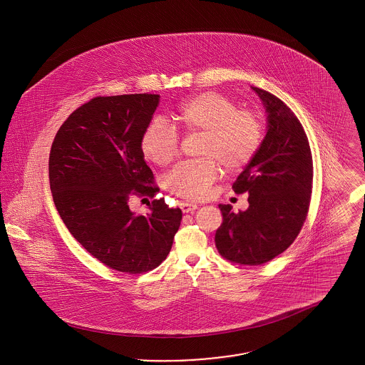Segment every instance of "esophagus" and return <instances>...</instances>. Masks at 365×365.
I'll return each mask as SVG.
<instances>
[{"label": "esophagus", "mask_w": 365, "mask_h": 365, "mask_svg": "<svg viewBox=\"0 0 365 365\" xmlns=\"http://www.w3.org/2000/svg\"><path fill=\"white\" fill-rule=\"evenodd\" d=\"M180 209H182L183 213H190V212H194L197 209V205L191 204V202H182L180 204Z\"/></svg>", "instance_id": "esophagus-1"}]
</instances>
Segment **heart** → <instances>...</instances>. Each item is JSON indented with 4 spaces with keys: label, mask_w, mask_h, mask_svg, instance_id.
I'll use <instances>...</instances> for the list:
<instances>
[{
    "label": "heart",
    "mask_w": 365,
    "mask_h": 365,
    "mask_svg": "<svg viewBox=\"0 0 365 365\" xmlns=\"http://www.w3.org/2000/svg\"><path fill=\"white\" fill-rule=\"evenodd\" d=\"M175 120L186 134H202L200 155L185 161L165 176L167 190L185 200H204L219 176V165L227 173L246 167L257 153L264 125L260 113L241 109L230 97L207 91L178 106ZM179 134L161 118L148 123L140 137V150L157 165H167L179 152Z\"/></svg>",
    "instance_id": "obj_1"
}]
</instances>
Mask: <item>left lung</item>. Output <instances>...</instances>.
I'll return each instance as SVG.
<instances>
[{
  "instance_id": "left-lung-1",
  "label": "left lung",
  "mask_w": 365,
  "mask_h": 365,
  "mask_svg": "<svg viewBox=\"0 0 365 365\" xmlns=\"http://www.w3.org/2000/svg\"><path fill=\"white\" fill-rule=\"evenodd\" d=\"M252 88L268 113V130L232 185L237 194L249 192V208L234 213L219 205L223 223L215 235L219 253L242 265L272 260L294 242L312 194V153L302 124L277 96Z\"/></svg>"
}]
</instances>
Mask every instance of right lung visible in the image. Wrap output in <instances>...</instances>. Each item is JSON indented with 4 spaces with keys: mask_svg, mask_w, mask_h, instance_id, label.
<instances>
[{
    "mask_svg": "<svg viewBox=\"0 0 365 365\" xmlns=\"http://www.w3.org/2000/svg\"><path fill=\"white\" fill-rule=\"evenodd\" d=\"M158 94L94 97L58 128L49 155V182L56 209L72 237L104 265L143 274L167 259L182 210L164 198L152 213L130 210L133 195L153 198L155 176L140 150Z\"/></svg>",
    "mask_w": 365,
    "mask_h": 365,
    "instance_id": "1",
    "label": "right lung"
}]
</instances>
